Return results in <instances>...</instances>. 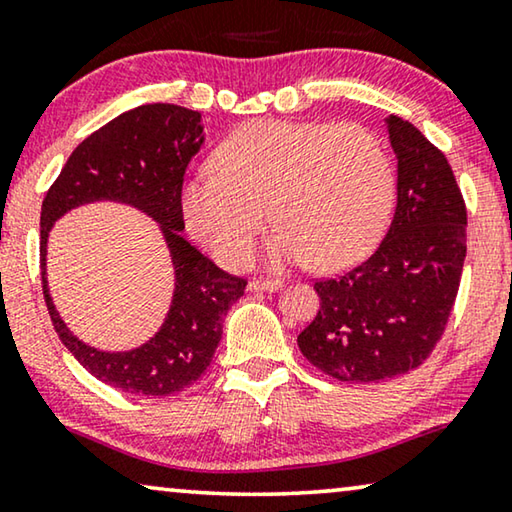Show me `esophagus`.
<instances>
[{"label":"esophagus","mask_w":512,"mask_h":512,"mask_svg":"<svg viewBox=\"0 0 512 512\" xmlns=\"http://www.w3.org/2000/svg\"><path fill=\"white\" fill-rule=\"evenodd\" d=\"M282 282L280 280H250L248 282V289L250 291H269V294H273V291H280Z\"/></svg>","instance_id":"obj_1"}]
</instances>
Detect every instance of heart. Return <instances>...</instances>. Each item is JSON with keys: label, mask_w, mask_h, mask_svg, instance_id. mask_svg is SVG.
Returning <instances> with one entry per match:
<instances>
[{"label": "heart", "mask_w": 512, "mask_h": 512, "mask_svg": "<svg viewBox=\"0 0 512 512\" xmlns=\"http://www.w3.org/2000/svg\"><path fill=\"white\" fill-rule=\"evenodd\" d=\"M389 202L387 154L360 125L253 120L182 186L186 230L230 269L248 262L269 216L280 225L266 246L275 269L312 259L346 269L378 241Z\"/></svg>", "instance_id": "obj_1"}]
</instances>
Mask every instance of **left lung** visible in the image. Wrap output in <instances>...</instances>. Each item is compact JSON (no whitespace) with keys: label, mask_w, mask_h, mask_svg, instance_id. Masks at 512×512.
I'll return each instance as SVG.
<instances>
[{"label":"left lung","mask_w":512,"mask_h":512,"mask_svg":"<svg viewBox=\"0 0 512 512\" xmlns=\"http://www.w3.org/2000/svg\"><path fill=\"white\" fill-rule=\"evenodd\" d=\"M396 157L392 225L367 262L316 282L321 310L300 353L342 383L417 369L449 321L467 253V212L453 170L419 129L385 118Z\"/></svg>","instance_id":"8db88e82"}]
</instances>
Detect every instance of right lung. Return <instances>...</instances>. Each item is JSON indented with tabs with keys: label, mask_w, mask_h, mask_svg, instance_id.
Segmentation results:
<instances>
[{
	"label": "right lung",
	"mask_w": 512,
	"mask_h": 512,
	"mask_svg": "<svg viewBox=\"0 0 512 512\" xmlns=\"http://www.w3.org/2000/svg\"><path fill=\"white\" fill-rule=\"evenodd\" d=\"M202 143L200 111L143 104L81 141L43 200L40 275L56 335L81 367L120 392L170 396L196 383L221 342L223 316L246 289V280L218 269L182 237L184 170ZM93 201L139 208L158 223L174 264V298L165 323L148 343L129 352H100L72 336L46 287V241L53 223Z\"/></svg>",
	"instance_id": "right-lung-1"
}]
</instances>
